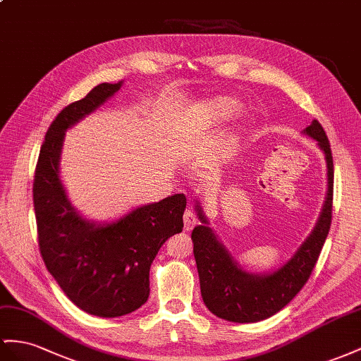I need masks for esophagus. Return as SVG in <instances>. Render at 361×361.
<instances>
[{"instance_id": "1", "label": "esophagus", "mask_w": 361, "mask_h": 361, "mask_svg": "<svg viewBox=\"0 0 361 361\" xmlns=\"http://www.w3.org/2000/svg\"><path fill=\"white\" fill-rule=\"evenodd\" d=\"M183 219H184V228H186V230H192L193 227H195V224H197V216L190 210L184 212Z\"/></svg>"}]
</instances>
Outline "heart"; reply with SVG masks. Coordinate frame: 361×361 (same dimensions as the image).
Instances as JSON below:
<instances>
[{"mask_svg": "<svg viewBox=\"0 0 361 361\" xmlns=\"http://www.w3.org/2000/svg\"><path fill=\"white\" fill-rule=\"evenodd\" d=\"M241 106L243 105L236 99L228 96L209 99L192 111L188 125L193 129H206L209 126H215L233 117L241 109Z\"/></svg>", "mask_w": 361, "mask_h": 361, "instance_id": "1", "label": "heart"}]
</instances>
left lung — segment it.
Instances as JSON below:
<instances>
[{"label": "left lung", "mask_w": 361, "mask_h": 361, "mask_svg": "<svg viewBox=\"0 0 361 361\" xmlns=\"http://www.w3.org/2000/svg\"><path fill=\"white\" fill-rule=\"evenodd\" d=\"M303 134L317 142L325 154L328 169V192L320 216L310 236L305 239L288 262L270 273L244 270L209 227L201 202L195 210L201 224L193 228V256L197 261L202 300L216 317L235 323H255L274 316L288 305L310 279L322 247L329 233L332 218L334 164L329 140L317 120L303 129Z\"/></svg>", "instance_id": "obj_1"}]
</instances>
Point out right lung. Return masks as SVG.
<instances>
[{"label":"right lung","instance_id":"1","mask_svg":"<svg viewBox=\"0 0 361 361\" xmlns=\"http://www.w3.org/2000/svg\"><path fill=\"white\" fill-rule=\"evenodd\" d=\"M122 84H100L61 111L45 134L33 181L45 267L76 307L97 317L125 316L147 300L151 264L160 247L183 230L186 209V195L175 193L100 224L71 206L59 175L67 129L104 105Z\"/></svg>","mask_w":361,"mask_h":361}]
</instances>
